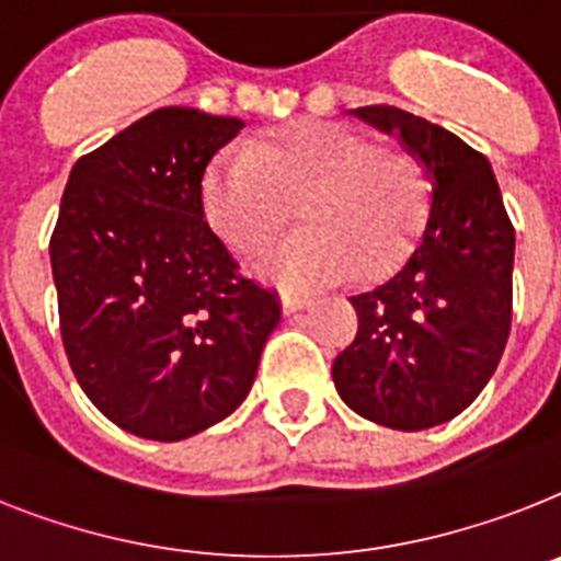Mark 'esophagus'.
<instances>
[{"instance_id": "1", "label": "esophagus", "mask_w": 561, "mask_h": 561, "mask_svg": "<svg viewBox=\"0 0 561 561\" xmlns=\"http://www.w3.org/2000/svg\"><path fill=\"white\" fill-rule=\"evenodd\" d=\"M310 308V296H302V294H282V310L285 313H299V310Z\"/></svg>"}]
</instances>
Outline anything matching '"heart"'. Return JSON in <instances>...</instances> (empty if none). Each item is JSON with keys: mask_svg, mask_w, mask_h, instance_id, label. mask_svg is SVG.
<instances>
[{"mask_svg": "<svg viewBox=\"0 0 561 561\" xmlns=\"http://www.w3.org/2000/svg\"><path fill=\"white\" fill-rule=\"evenodd\" d=\"M214 230L242 256H259L288 225L296 230L265 262L271 279L317 288L347 267L374 276L402 256L427 214V179L416 157L376 148L328 122H294L251 148H230L202 182Z\"/></svg>", "mask_w": 561, "mask_h": 561, "instance_id": "b5f03b06", "label": "heart"}]
</instances>
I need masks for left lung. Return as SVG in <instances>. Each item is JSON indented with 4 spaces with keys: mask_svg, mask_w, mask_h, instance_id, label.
I'll use <instances>...</instances> for the list:
<instances>
[{
    "mask_svg": "<svg viewBox=\"0 0 561 561\" xmlns=\"http://www.w3.org/2000/svg\"><path fill=\"white\" fill-rule=\"evenodd\" d=\"M347 113L397 136L422 164L431 196L411 253L379 285L351 296L359 331L333 362V385L376 425L425 431L459 416L502 359L516 237L479 150L399 107Z\"/></svg>",
    "mask_w": 561,
    "mask_h": 561,
    "instance_id": "8db88e82",
    "label": "left lung"
}]
</instances>
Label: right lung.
<instances>
[{"instance_id": "add662e5", "label": "right lung", "mask_w": 561, "mask_h": 561, "mask_svg": "<svg viewBox=\"0 0 561 561\" xmlns=\"http://www.w3.org/2000/svg\"><path fill=\"white\" fill-rule=\"evenodd\" d=\"M244 128L159 107L73 164L50 237L65 353L122 431L179 442L251 393L279 324L271 290L239 276L205 222L202 179Z\"/></svg>"}]
</instances>
